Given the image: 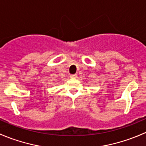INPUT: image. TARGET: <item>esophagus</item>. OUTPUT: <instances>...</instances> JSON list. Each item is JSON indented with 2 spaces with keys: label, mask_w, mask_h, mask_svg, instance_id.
Masks as SVG:
<instances>
[{
  "label": "esophagus",
  "mask_w": 146,
  "mask_h": 146,
  "mask_svg": "<svg viewBox=\"0 0 146 146\" xmlns=\"http://www.w3.org/2000/svg\"><path fill=\"white\" fill-rule=\"evenodd\" d=\"M70 78H77V77H78V76L76 74H75V75H71V76H70Z\"/></svg>",
  "instance_id": "34e87169"
}]
</instances>
